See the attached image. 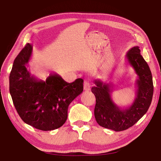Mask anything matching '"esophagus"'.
<instances>
[{
	"label": "esophagus",
	"mask_w": 161,
	"mask_h": 161,
	"mask_svg": "<svg viewBox=\"0 0 161 161\" xmlns=\"http://www.w3.org/2000/svg\"><path fill=\"white\" fill-rule=\"evenodd\" d=\"M91 85L90 81H88V80H84V89L86 91H88L91 90Z\"/></svg>",
	"instance_id": "esophagus-1"
}]
</instances>
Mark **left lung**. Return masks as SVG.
<instances>
[{
  "mask_svg": "<svg viewBox=\"0 0 161 161\" xmlns=\"http://www.w3.org/2000/svg\"><path fill=\"white\" fill-rule=\"evenodd\" d=\"M128 64L138 76L136 81V97L130 107L122 108L113 100L111 84L101 80L94 81L91 91L95 98L94 114L97 122L102 127L121 131L135 125L144 115L152 100L153 86L152 75L147 63L141 54L138 46L130 49L126 54Z\"/></svg>",
  "mask_w": 161,
  "mask_h": 161,
  "instance_id": "1",
  "label": "left lung"
}]
</instances>
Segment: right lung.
Listing matches in <instances>:
<instances>
[{"instance_id":"right-lung-1","label":"right lung","mask_w":161,"mask_h":161,"mask_svg":"<svg viewBox=\"0 0 161 161\" xmlns=\"http://www.w3.org/2000/svg\"><path fill=\"white\" fill-rule=\"evenodd\" d=\"M32 54V46L26 44L14 61L9 75L14 105L26 124L42 131L58 129L66 121L68 106L82 93L84 80L68 83L57 73L39 80L28 68Z\"/></svg>"}]
</instances>
